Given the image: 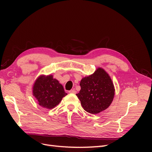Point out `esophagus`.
<instances>
[{"label":"esophagus","mask_w":152,"mask_h":152,"mask_svg":"<svg viewBox=\"0 0 152 152\" xmlns=\"http://www.w3.org/2000/svg\"><path fill=\"white\" fill-rule=\"evenodd\" d=\"M77 91L75 89H72L70 91H69V93H72V94H76Z\"/></svg>","instance_id":"34e87169"}]
</instances>
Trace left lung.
<instances>
[{"label": "left lung", "instance_id": "left-lung-1", "mask_svg": "<svg viewBox=\"0 0 152 152\" xmlns=\"http://www.w3.org/2000/svg\"><path fill=\"white\" fill-rule=\"evenodd\" d=\"M81 89L77 94L82 107L86 112L96 114L111 104L115 95V88L111 78L102 68L93 74L82 78Z\"/></svg>", "mask_w": 152, "mask_h": 152}]
</instances>
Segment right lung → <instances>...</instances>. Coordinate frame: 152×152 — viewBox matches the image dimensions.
<instances>
[{
    "mask_svg": "<svg viewBox=\"0 0 152 152\" xmlns=\"http://www.w3.org/2000/svg\"><path fill=\"white\" fill-rule=\"evenodd\" d=\"M33 95L41 107L52 109L67 94L63 86L52 75H40L33 86Z\"/></svg>",
    "mask_w": 152,
    "mask_h": 152,
    "instance_id": "right-lung-1",
    "label": "right lung"
}]
</instances>
